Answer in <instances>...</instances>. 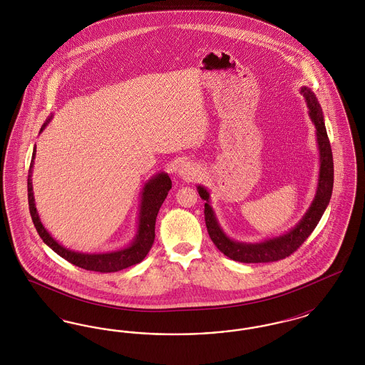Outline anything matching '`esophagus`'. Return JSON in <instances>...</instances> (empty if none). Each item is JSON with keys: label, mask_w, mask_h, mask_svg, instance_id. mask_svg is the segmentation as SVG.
<instances>
[{"label": "esophagus", "mask_w": 365, "mask_h": 365, "mask_svg": "<svg viewBox=\"0 0 365 365\" xmlns=\"http://www.w3.org/2000/svg\"><path fill=\"white\" fill-rule=\"evenodd\" d=\"M178 175L186 180H191L197 175V168L190 163H183L178 168Z\"/></svg>", "instance_id": "obj_1"}]
</instances>
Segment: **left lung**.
I'll list each match as a JSON object with an SVG mask.
<instances>
[{
  "instance_id": "8db88e82",
  "label": "left lung",
  "mask_w": 365,
  "mask_h": 365,
  "mask_svg": "<svg viewBox=\"0 0 365 365\" xmlns=\"http://www.w3.org/2000/svg\"><path fill=\"white\" fill-rule=\"evenodd\" d=\"M299 93L305 98L309 109V118L316 128V142L319 149V179L312 204L295 227L279 237L267 238L261 242L234 241L223 231L215 210L210 207L209 191L201 185L197 186L200 197L207 201L204 213L209 237L216 247L231 260L240 262H272L289 257L312 234L327 205L330 204L334 186V161L322 106L311 88L302 86L299 88Z\"/></svg>"
}]
</instances>
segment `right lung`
Listing matches in <instances>:
<instances>
[{"mask_svg":"<svg viewBox=\"0 0 365 365\" xmlns=\"http://www.w3.org/2000/svg\"><path fill=\"white\" fill-rule=\"evenodd\" d=\"M52 120V116L46 119V122L42 124L39 134L46 128V125ZM36 148L33 150V158L29 170V179H27V190H29V207L31 219L35 228L42 238V241L46 243L53 252H56L60 257L70 261L71 264L83 268L87 271H96V272H116L124 268H128L131 265H135L146 257L149 253L152 245L155 242V226H156V217L158 210L161 208L164 200L168 195V191L173 187L171 178L165 173H158L153 175L145 185L140 191V204H139L138 227L137 234L133 238L131 243L125 247L110 250V252H100V253H82L75 252L64 247L61 243L57 242L49 231L42 225L38 210L35 207L34 191H33V168H34V158Z\"/></svg>","mask_w":365,"mask_h":365,"instance_id":"add662e5","label":"right lung"}]
</instances>
